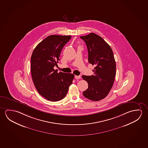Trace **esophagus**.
<instances>
[{
	"label": "esophagus",
	"mask_w": 148,
	"mask_h": 148,
	"mask_svg": "<svg viewBox=\"0 0 148 148\" xmlns=\"http://www.w3.org/2000/svg\"><path fill=\"white\" fill-rule=\"evenodd\" d=\"M75 77L76 79H79L81 78V76L80 75H75Z\"/></svg>",
	"instance_id": "1"
}]
</instances>
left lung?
<instances>
[{
  "label": "left lung",
  "instance_id": "8db88e82",
  "mask_svg": "<svg viewBox=\"0 0 148 148\" xmlns=\"http://www.w3.org/2000/svg\"><path fill=\"white\" fill-rule=\"evenodd\" d=\"M80 38L87 46L88 62L95 66L93 75L82 76L88 84L83 95L92 101H99L108 96L113 87L116 69L113 52L110 46L95 33Z\"/></svg>",
  "mask_w": 148,
  "mask_h": 148
}]
</instances>
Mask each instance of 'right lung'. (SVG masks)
Returning a JSON list of instances; mask_svg holds the SVG:
<instances>
[{
  "label": "right lung",
  "instance_id": "right-lung-1",
  "mask_svg": "<svg viewBox=\"0 0 148 148\" xmlns=\"http://www.w3.org/2000/svg\"><path fill=\"white\" fill-rule=\"evenodd\" d=\"M69 35H51L38 44L31 58V71L38 92L50 101L61 100L65 97L75 77L73 73H58L61 52L70 40Z\"/></svg>",
  "mask_w": 148,
  "mask_h": 148
}]
</instances>
